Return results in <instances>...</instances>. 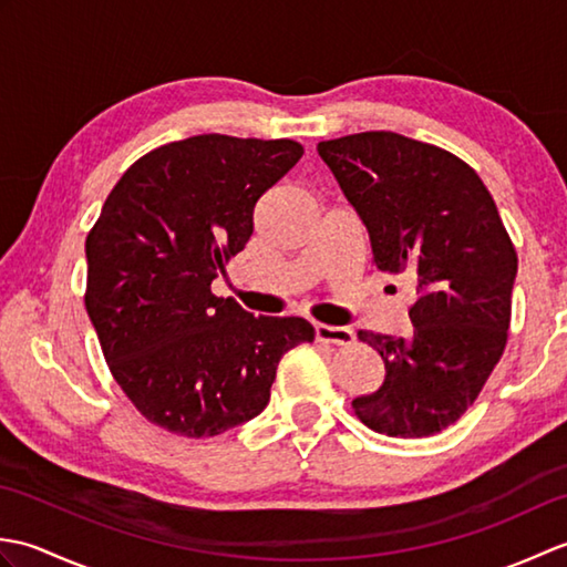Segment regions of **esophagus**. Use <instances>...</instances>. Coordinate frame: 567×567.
<instances>
[{"label": "esophagus", "instance_id": "esophagus-1", "mask_svg": "<svg viewBox=\"0 0 567 567\" xmlns=\"http://www.w3.org/2000/svg\"><path fill=\"white\" fill-rule=\"evenodd\" d=\"M317 341L331 343V346H351L355 341V333L346 327H329V323H317L315 327Z\"/></svg>", "mask_w": 567, "mask_h": 567}]
</instances>
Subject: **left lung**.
Instances as JSON below:
<instances>
[{
    "mask_svg": "<svg viewBox=\"0 0 567 567\" xmlns=\"http://www.w3.org/2000/svg\"><path fill=\"white\" fill-rule=\"evenodd\" d=\"M365 224L378 270L412 277V336L360 331L384 363L363 424L424 439L473 406L507 346L516 250L477 173L431 143L365 131L317 146Z\"/></svg>",
    "mask_w": 567,
    "mask_h": 567,
    "instance_id": "left-lung-1",
    "label": "left lung"
}]
</instances>
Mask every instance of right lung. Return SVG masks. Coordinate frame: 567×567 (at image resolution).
Wrapping results in <instances>:
<instances>
[{
    "instance_id": "add662e5",
    "label": "right lung",
    "mask_w": 567,
    "mask_h": 567,
    "mask_svg": "<svg viewBox=\"0 0 567 567\" xmlns=\"http://www.w3.org/2000/svg\"><path fill=\"white\" fill-rule=\"evenodd\" d=\"M305 148L202 134L143 155L87 234L84 307L118 388L151 424L207 439L258 416L280 358L315 341L299 317H252L212 280L252 209Z\"/></svg>"
}]
</instances>
